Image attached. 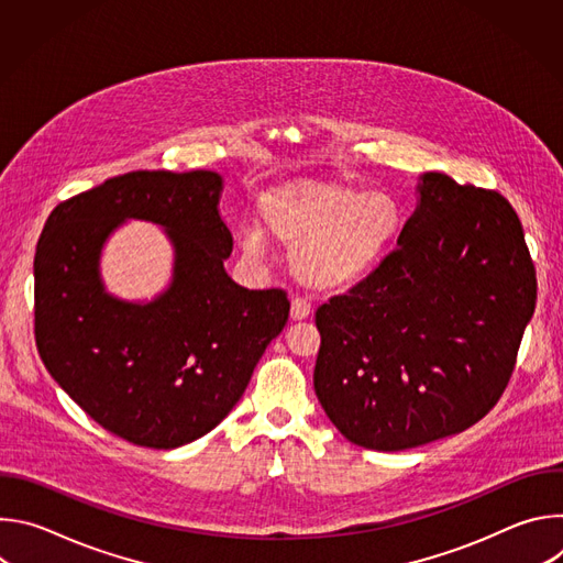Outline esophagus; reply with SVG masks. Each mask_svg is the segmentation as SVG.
<instances>
[{
	"label": "esophagus",
	"mask_w": 563,
	"mask_h": 563,
	"mask_svg": "<svg viewBox=\"0 0 563 563\" xmlns=\"http://www.w3.org/2000/svg\"><path fill=\"white\" fill-rule=\"evenodd\" d=\"M309 313H311V305L305 298H298V296L291 298V311H289L291 320H305Z\"/></svg>",
	"instance_id": "esophagus-1"
}]
</instances>
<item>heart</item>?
Listing matches in <instances>:
<instances>
[{
	"mask_svg": "<svg viewBox=\"0 0 563 563\" xmlns=\"http://www.w3.org/2000/svg\"><path fill=\"white\" fill-rule=\"evenodd\" d=\"M265 231L291 252L296 278L318 291H347L389 256L406 213L385 191H361L341 180L298 178L261 200ZM256 224L240 233V250L261 258L267 235Z\"/></svg>",
	"mask_w": 563,
	"mask_h": 563,
	"instance_id": "b5f03b06",
	"label": "heart"
}]
</instances>
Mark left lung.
I'll return each mask as SVG.
<instances>
[{
	"label": "left lung",
	"instance_id": "obj_1",
	"mask_svg": "<svg viewBox=\"0 0 563 563\" xmlns=\"http://www.w3.org/2000/svg\"><path fill=\"white\" fill-rule=\"evenodd\" d=\"M383 265L316 311L313 389L352 443L398 452L459 434L504 394L537 278L497 194L423 174Z\"/></svg>",
	"mask_w": 563,
	"mask_h": 563
}]
</instances>
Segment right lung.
<instances>
[{
	"instance_id": "right-lung-1",
	"label": "right lung",
	"mask_w": 563,
	"mask_h": 563,
	"mask_svg": "<svg viewBox=\"0 0 563 563\" xmlns=\"http://www.w3.org/2000/svg\"><path fill=\"white\" fill-rule=\"evenodd\" d=\"M216 172H131L53 209L35 252V341L55 383L104 430L172 450L211 432L283 332V289L231 280ZM166 229L170 285L151 301L106 291L99 261L126 220Z\"/></svg>"
}]
</instances>
